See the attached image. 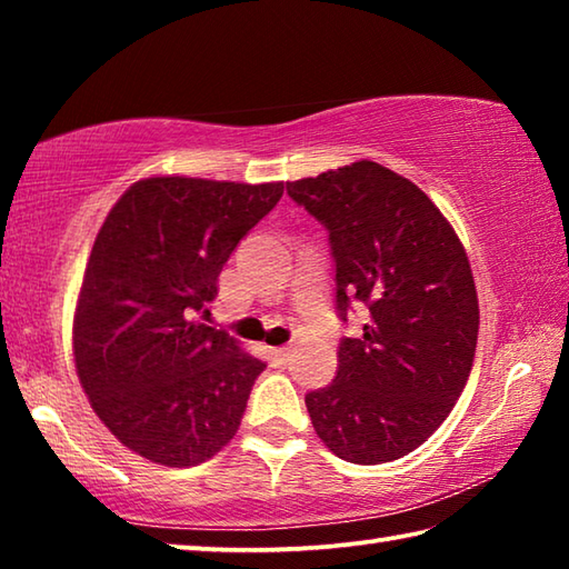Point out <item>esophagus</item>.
<instances>
[{"label":"esophagus","instance_id":"obj_1","mask_svg":"<svg viewBox=\"0 0 569 569\" xmlns=\"http://www.w3.org/2000/svg\"><path fill=\"white\" fill-rule=\"evenodd\" d=\"M271 356L278 366H286L288 356H291V349H288V346H278V349H271Z\"/></svg>","mask_w":569,"mask_h":569}]
</instances>
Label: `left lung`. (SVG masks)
Segmentation results:
<instances>
[{"label": "left lung", "instance_id": "1", "mask_svg": "<svg viewBox=\"0 0 569 569\" xmlns=\"http://www.w3.org/2000/svg\"><path fill=\"white\" fill-rule=\"evenodd\" d=\"M329 230L336 311L369 308L341 339L329 387L306 393L316 435L351 465H383L421 447L455 409L475 363L479 301L465 246L411 180L361 160L286 182Z\"/></svg>", "mask_w": 569, "mask_h": 569}]
</instances>
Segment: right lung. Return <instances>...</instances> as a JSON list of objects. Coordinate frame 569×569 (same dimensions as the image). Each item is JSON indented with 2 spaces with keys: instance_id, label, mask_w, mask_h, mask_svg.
<instances>
[{
  "instance_id": "1",
  "label": "right lung",
  "mask_w": 569,
  "mask_h": 569,
  "mask_svg": "<svg viewBox=\"0 0 569 569\" xmlns=\"http://www.w3.org/2000/svg\"><path fill=\"white\" fill-rule=\"evenodd\" d=\"M283 182L148 178L124 190L94 238L74 308L77 377L134 455L196 467L236 437L266 363L196 321L236 246Z\"/></svg>"
}]
</instances>
